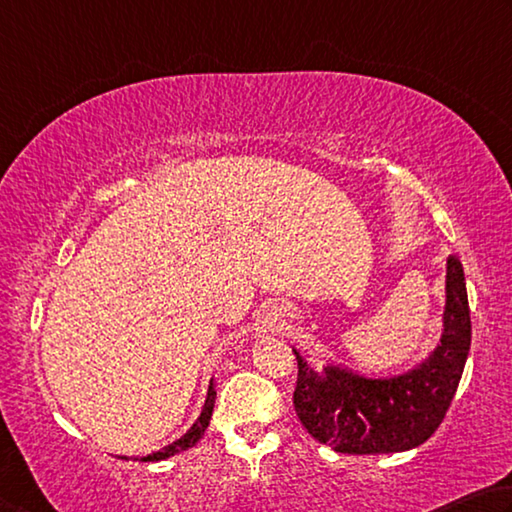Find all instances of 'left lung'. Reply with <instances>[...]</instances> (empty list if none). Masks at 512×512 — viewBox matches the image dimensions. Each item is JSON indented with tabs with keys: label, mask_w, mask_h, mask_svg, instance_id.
<instances>
[{
	"label": "left lung",
	"mask_w": 512,
	"mask_h": 512,
	"mask_svg": "<svg viewBox=\"0 0 512 512\" xmlns=\"http://www.w3.org/2000/svg\"><path fill=\"white\" fill-rule=\"evenodd\" d=\"M470 308L459 258L445 265L441 342L407 371L371 375L342 362L315 369L297 348V416L319 443L342 454H393L423 445L441 425L470 353Z\"/></svg>",
	"instance_id": "8db88e82"
}]
</instances>
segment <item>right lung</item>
Instances as JSON below:
<instances>
[{"label":"right lung","mask_w":512,"mask_h":512,"mask_svg":"<svg viewBox=\"0 0 512 512\" xmlns=\"http://www.w3.org/2000/svg\"><path fill=\"white\" fill-rule=\"evenodd\" d=\"M213 405H215V387H213V378L209 382V391H206V400H204V407L200 411V416H197L195 423L186 429V434H182L177 438V441L168 443L166 447H161V450L157 452H150L146 456H137L139 461H146V463H155V461H164V459H170V456H175L179 452H186L191 450V447L200 441V438L204 436L206 427H209V420H211V414H213ZM134 459V461H137ZM123 461H128V456H123Z\"/></svg>","instance_id":"obj_1"}]
</instances>
